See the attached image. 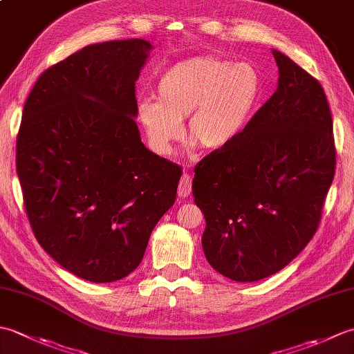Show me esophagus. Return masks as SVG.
I'll return each instance as SVG.
<instances>
[{"label": "esophagus", "mask_w": 354, "mask_h": 354, "mask_svg": "<svg viewBox=\"0 0 354 354\" xmlns=\"http://www.w3.org/2000/svg\"><path fill=\"white\" fill-rule=\"evenodd\" d=\"M190 193H192V176L185 171L181 176V181H179V185H178V196L181 199H185Z\"/></svg>", "instance_id": "34e87169"}]
</instances>
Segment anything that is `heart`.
I'll return each mask as SVG.
<instances>
[{
	"label": "heart",
	"mask_w": 354,
	"mask_h": 354,
	"mask_svg": "<svg viewBox=\"0 0 354 354\" xmlns=\"http://www.w3.org/2000/svg\"><path fill=\"white\" fill-rule=\"evenodd\" d=\"M156 98L141 99L137 115L150 145L170 153L184 137L205 150L231 146L250 124L259 106L263 82L248 62L232 64L217 56L185 59L165 70L156 82Z\"/></svg>",
	"instance_id": "b5f03b06"
}]
</instances>
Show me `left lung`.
Segmentation results:
<instances>
[{
    "mask_svg": "<svg viewBox=\"0 0 354 354\" xmlns=\"http://www.w3.org/2000/svg\"><path fill=\"white\" fill-rule=\"evenodd\" d=\"M277 91L245 132L196 164L205 257L234 281L281 270L317 232L336 169L333 120L319 82L274 51Z\"/></svg>",
    "mask_w": 354,
    "mask_h": 354,
    "instance_id": "8db88e82",
    "label": "left lung"
}]
</instances>
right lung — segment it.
Wrapping results in <instances>:
<instances>
[{"label": "right lung", "instance_id": "1", "mask_svg": "<svg viewBox=\"0 0 354 354\" xmlns=\"http://www.w3.org/2000/svg\"><path fill=\"white\" fill-rule=\"evenodd\" d=\"M150 48L88 45L45 70L22 109L17 171L30 227L59 265L93 283L140 265L183 175L145 147L133 120Z\"/></svg>", "mask_w": 354, "mask_h": 354}]
</instances>
